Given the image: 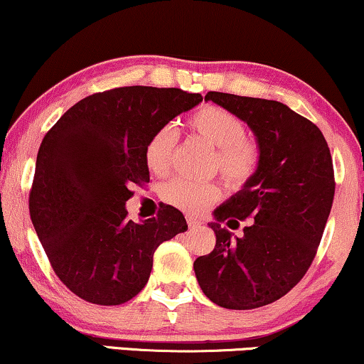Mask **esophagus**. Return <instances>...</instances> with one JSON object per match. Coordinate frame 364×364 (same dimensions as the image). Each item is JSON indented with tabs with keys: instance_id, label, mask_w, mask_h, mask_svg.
<instances>
[{
	"instance_id": "esophagus-1",
	"label": "esophagus",
	"mask_w": 364,
	"mask_h": 364,
	"mask_svg": "<svg viewBox=\"0 0 364 364\" xmlns=\"http://www.w3.org/2000/svg\"><path fill=\"white\" fill-rule=\"evenodd\" d=\"M186 222H188V227H190L191 230H195V228H200V227H201V222H200V220H196L195 216H190V215H188V216H186Z\"/></svg>"
}]
</instances>
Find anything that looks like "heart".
<instances>
[{
	"mask_svg": "<svg viewBox=\"0 0 364 364\" xmlns=\"http://www.w3.org/2000/svg\"><path fill=\"white\" fill-rule=\"evenodd\" d=\"M190 132L213 151V168L230 186L240 188L254 178L260 164V149L255 141L245 137V126L235 114L216 105H205L186 121ZM176 144V131L171 126L158 129L146 146V166L151 173L164 174L169 169ZM166 203L198 213L220 198L215 183H193L174 178L161 190Z\"/></svg>",
	"mask_w": 364,
	"mask_h": 364,
	"instance_id": "b5f03b06",
	"label": "heart"
}]
</instances>
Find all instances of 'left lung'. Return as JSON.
<instances>
[{"instance_id":"obj_1","label":"left lung","mask_w":364,"mask_h":364,"mask_svg":"<svg viewBox=\"0 0 364 364\" xmlns=\"http://www.w3.org/2000/svg\"><path fill=\"white\" fill-rule=\"evenodd\" d=\"M205 100L247 124L260 149L254 178L213 211L216 245L195 260L201 291L225 309H255L285 296L316 257L334 198L323 132L277 100L208 92ZM250 218L242 237L223 227Z\"/></svg>"}]
</instances>
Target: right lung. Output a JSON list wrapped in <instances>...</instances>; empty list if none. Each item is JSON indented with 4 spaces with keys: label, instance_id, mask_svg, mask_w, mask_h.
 <instances>
[{
    "label": "right lung",
    "instance_id": "add662e5",
    "mask_svg": "<svg viewBox=\"0 0 364 364\" xmlns=\"http://www.w3.org/2000/svg\"><path fill=\"white\" fill-rule=\"evenodd\" d=\"M203 100L181 89L119 87L89 95L58 119L36 156L30 216L55 274L92 304L117 306L148 284L161 243L188 230L171 205L127 220L132 185L149 181L146 146Z\"/></svg>",
    "mask_w": 364,
    "mask_h": 364
}]
</instances>
